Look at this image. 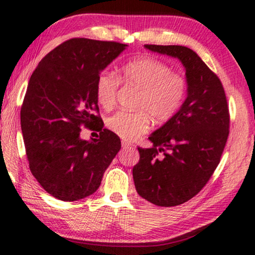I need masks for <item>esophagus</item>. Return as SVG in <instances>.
I'll return each instance as SVG.
<instances>
[{
  "label": "esophagus",
  "instance_id": "34e87169",
  "mask_svg": "<svg viewBox=\"0 0 255 255\" xmlns=\"http://www.w3.org/2000/svg\"><path fill=\"white\" fill-rule=\"evenodd\" d=\"M121 144H123V146L124 147H129V146H131L132 144L130 143V142H128V140H126V139H123L121 140Z\"/></svg>",
  "mask_w": 255,
  "mask_h": 255
}]
</instances>
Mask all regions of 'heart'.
<instances>
[{
  "label": "heart",
  "instance_id": "b5f03b06",
  "mask_svg": "<svg viewBox=\"0 0 255 255\" xmlns=\"http://www.w3.org/2000/svg\"><path fill=\"white\" fill-rule=\"evenodd\" d=\"M120 80L138 89L134 104L137 111L117 112L106 119V126L126 140H134L149 130L151 118L155 123L172 119L187 96L184 77L160 60L144 57L124 64L119 77L109 71L98 74L95 93L102 108L111 110L116 105Z\"/></svg>",
  "mask_w": 255,
  "mask_h": 255
}]
</instances>
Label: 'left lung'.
Listing matches in <instances>:
<instances>
[{
    "instance_id": "8db88e82",
    "label": "left lung",
    "mask_w": 255,
    "mask_h": 255,
    "mask_svg": "<svg viewBox=\"0 0 255 255\" xmlns=\"http://www.w3.org/2000/svg\"><path fill=\"white\" fill-rule=\"evenodd\" d=\"M144 47L180 59L188 93L176 115L150 135L153 146L137 147L132 177L142 198L177 206L195 197L218 167L229 135V109L218 75L195 51L183 45Z\"/></svg>"
}]
</instances>
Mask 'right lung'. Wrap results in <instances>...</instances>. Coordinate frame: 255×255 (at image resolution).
Masks as SVG:
<instances>
[{
  "mask_svg": "<svg viewBox=\"0 0 255 255\" xmlns=\"http://www.w3.org/2000/svg\"><path fill=\"white\" fill-rule=\"evenodd\" d=\"M127 44L71 39L51 50L30 75L20 110L29 169L55 198L74 201L100 188L121 149L120 138L103 128L95 85L98 74ZM82 127L100 131L82 140Z\"/></svg>",
  "mask_w": 255,
  "mask_h": 255,
  "instance_id": "right-lung-1",
  "label": "right lung"
}]
</instances>
